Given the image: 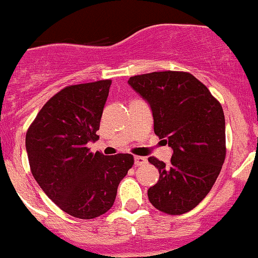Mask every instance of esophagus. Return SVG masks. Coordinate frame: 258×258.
Here are the masks:
<instances>
[{"label":"esophagus","instance_id":"esophagus-1","mask_svg":"<svg viewBox=\"0 0 258 258\" xmlns=\"http://www.w3.org/2000/svg\"><path fill=\"white\" fill-rule=\"evenodd\" d=\"M147 163V159L143 158V156H134V164L137 166L143 165V164Z\"/></svg>","mask_w":258,"mask_h":258}]
</instances>
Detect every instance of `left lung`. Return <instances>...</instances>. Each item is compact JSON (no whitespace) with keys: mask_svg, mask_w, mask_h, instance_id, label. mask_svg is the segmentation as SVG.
<instances>
[{"mask_svg":"<svg viewBox=\"0 0 258 258\" xmlns=\"http://www.w3.org/2000/svg\"><path fill=\"white\" fill-rule=\"evenodd\" d=\"M128 84L150 105L154 133L172 149L169 164L149 158L159 170L149 201L165 214H185L205 199L225 161L221 104L186 72H153L130 77Z\"/></svg>","mask_w":258,"mask_h":258,"instance_id":"8db88e82","label":"left lung"}]
</instances>
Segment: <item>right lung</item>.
<instances>
[{
	"label": "right lung",
	"instance_id": "obj_1",
	"mask_svg": "<svg viewBox=\"0 0 258 258\" xmlns=\"http://www.w3.org/2000/svg\"><path fill=\"white\" fill-rule=\"evenodd\" d=\"M110 79L66 87L43 105L26 134L36 181L60 210L78 219L113 206L118 185L134 164L130 154L90 153L97 142Z\"/></svg>",
	"mask_w": 258,
	"mask_h": 258
}]
</instances>
